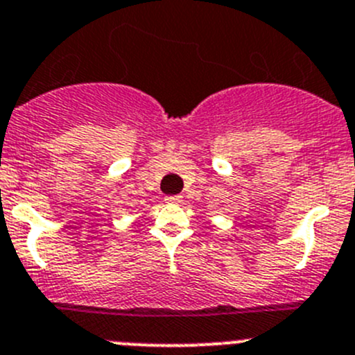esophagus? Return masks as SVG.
Wrapping results in <instances>:
<instances>
[{
  "instance_id": "34e87169",
  "label": "esophagus",
  "mask_w": 355,
  "mask_h": 355,
  "mask_svg": "<svg viewBox=\"0 0 355 355\" xmlns=\"http://www.w3.org/2000/svg\"><path fill=\"white\" fill-rule=\"evenodd\" d=\"M166 201L168 203H175V205L182 203V196H168Z\"/></svg>"
}]
</instances>
